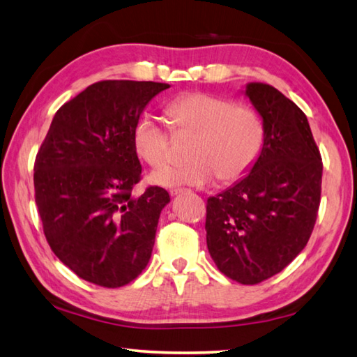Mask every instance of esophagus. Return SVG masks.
Returning a JSON list of instances; mask_svg holds the SVG:
<instances>
[{"label": "esophagus", "instance_id": "esophagus-1", "mask_svg": "<svg viewBox=\"0 0 357 357\" xmlns=\"http://www.w3.org/2000/svg\"><path fill=\"white\" fill-rule=\"evenodd\" d=\"M184 192H185L184 189H173V190H170V195L176 197V195H181V193H184Z\"/></svg>", "mask_w": 357, "mask_h": 357}]
</instances>
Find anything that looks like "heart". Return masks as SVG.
Wrapping results in <instances>:
<instances>
[{
    "label": "heart",
    "instance_id": "obj_1",
    "mask_svg": "<svg viewBox=\"0 0 357 357\" xmlns=\"http://www.w3.org/2000/svg\"><path fill=\"white\" fill-rule=\"evenodd\" d=\"M174 130L195 134L184 165H164L151 174L162 187H204L243 178L255 164L263 144V124L253 108L208 93L179 96L165 108ZM168 134L159 119L143 114L134 128L137 154L153 167L168 157Z\"/></svg>",
    "mask_w": 357,
    "mask_h": 357
}]
</instances>
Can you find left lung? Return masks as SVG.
<instances>
[{"label": "left lung", "mask_w": 357, "mask_h": 357, "mask_svg": "<svg viewBox=\"0 0 357 357\" xmlns=\"http://www.w3.org/2000/svg\"><path fill=\"white\" fill-rule=\"evenodd\" d=\"M263 123L249 173L206 204V244L222 274L255 285L299 255L315 225L321 155L304 112L279 89L252 82L243 91Z\"/></svg>", "instance_id": "1"}]
</instances>
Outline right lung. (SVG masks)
<instances>
[{
  "mask_svg": "<svg viewBox=\"0 0 357 357\" xmlns=\"http://www.w3.org/2000/svg\"><path fill=\"white\" fill-rule=\"evenodd\" d=\"M168 83L105 80L59 108L36 157V204L48 245L80 279L118 288L149 263L170 195L142 178L134 128Z\"/></svg>",
  "mask_w": 357,
  "mask_h": 357,
  "instance_id": "1",
  "label": "right lung"
}]
</instances>
